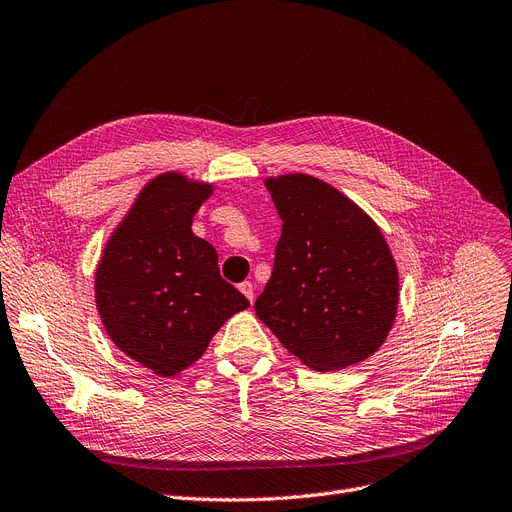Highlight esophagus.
I'll return each mask as SVG.
<instances>
[{"label": "esophagus", "instance_id": "obj_1", "mask_svg": "<svg viewBox=\"0 0 512 512\" xmlns=\"http://www.w3.org/2000/svg\"><path fill=\"white\" fill-rule=\"evenodd\" d=\"M239 291L243 296H246L248 300H250V304L254 302V285L250 283V281H243V283H239Z\"/></svg>", "mask_w": 512, "mask_h": 512}]
</instances>
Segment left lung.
Returning <instances> with one entry per match:
<instances>
[{"instance_id":"1","label":"left lung","mask_w":512,"mask_h":512,"mask_svg":"<svg viewBox=\"0 0 512 512\" xmlns=\"http://www.w3.org/2000/svg\"><path fill=\"white\" fill-rule=\"evenodd\" d=\"M266 189L283 229L256 316L314 371L373 356L398 310V269L381 229L316 177L266 179Z\"/></svg>"}]
</instances>
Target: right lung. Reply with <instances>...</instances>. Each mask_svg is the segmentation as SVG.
Here are the masks:
<instances>
[{
    "label": "right lung",
    "instance_id": "right-lung-1",
    "mask_svg": "<svg viewBox=\"0 0 512 512\" xmlns=\"http://www.w3.org/2000/svg\"><path fill=\"white\" fill-rule=\"evenodd\" d=\"M212 185L164 173L141 189L106 243L95 304L112 342L160 377L196 362L248 298L218 271V254L191 223Z\"/></svg>",
    "mask_w": 512,
    "mask_h": 512
}]
</instances>
